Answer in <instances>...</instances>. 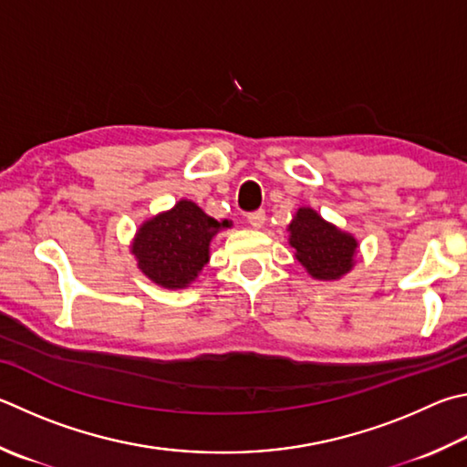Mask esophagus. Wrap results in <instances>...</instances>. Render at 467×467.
<instances>
[{"label": "esophagus", "instance_id": "34e87169", "mask_svg": "<svg viewBox=\"0 0 467 467\" xmlns=\"http://www.w3.org/2000/svg\"><path fill=\"white\" fill-rule=\"evenodd\" d=\"M265 210H255L251 212V214L247 216V223L253 226V228H261L263 224H265Z\"/></svg>", "mask_w": 467, "mask_h": 467}]
</instances>
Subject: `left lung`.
<instances>
[{
    "instance_id": "8db88e82",
    "label": "left lung",
    "mask_w": 467,
    "mask_h": 467,
    "mask_svg": "<svg viewBox=\"0 0 467 467\" xmlns=\"http://www.w3.org/2000/svg\"><path fill=\"white\" fill-rule=\"evenodd\" d=\"M287 231L296 259L315 279L333 282L351 271L358 241L353 234L327 223L317 210L300 208Z\"/></svg>"
}]
</instances>
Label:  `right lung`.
<instances>
[{
	"label": "right lung",
	"mask_w": 467,
	"mask_h": 467,
	"mask_svg": "<svg viewBox=\"0 0 467 467\" xmlns=\"http://www.w3.org/2000/svg\"><path fill=\"white\" fill-rule=\"evenodd\" d=\"M231 223H218L192 200H180L142 223L132 241V255L150 282L167 290H182L198 277L210 259V241Z\"/></svg>",
	"instance_id": "right-lung-1"
}]
</instances>
